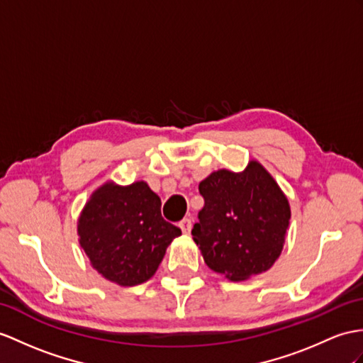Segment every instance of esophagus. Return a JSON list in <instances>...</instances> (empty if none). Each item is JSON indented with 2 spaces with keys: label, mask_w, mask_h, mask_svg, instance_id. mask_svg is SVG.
<instances>
[{
  "label": "esophagus",
  "mask_w": 363,
  "mask_h": 363,
  "mask_svg": "<svg viewBox=\"0 0 363 363\" xmlns=\"http://www.w3.org/2000/svg\"><path fill=\"white\" fill-rule=\"evenodd\" d=\"M179 226H180V229H182V233H183L184 235H188V234L191 233V229H192V220H191V218H183L182 222L179 223Z\"/></svg>",
  "instance_id": "1"
}]
</instances>
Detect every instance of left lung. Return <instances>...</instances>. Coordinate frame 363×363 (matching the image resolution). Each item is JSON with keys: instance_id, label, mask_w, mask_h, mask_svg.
Masks as SVG:
<instances>
[{"instance_id": "obj_1", "label": "left lung", "mask_w": 363, "mask_h": 363, "mask_svg": "<svg viewBox=\"0 0 363 363\" xmlns=\"http://www.w3.org/2000/svg\"><path fill=\"white\" fill-rule=\"evenodd\" d=\"M205 206L192 228L208 267L240 281L268 271L284 250L288 197L257 160L242 172L218 169L199 184Z\"/></svg>"}]
</instances>
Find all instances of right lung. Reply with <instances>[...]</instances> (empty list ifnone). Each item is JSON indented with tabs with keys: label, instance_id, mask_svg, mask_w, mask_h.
<instances>
[{
	"label": "right lung",
	"instance_id": "1",
	"mask_svg": "<svg viewBox=\"0 0 363 363\" xmlns=\"http://www.w3.org/2000/svg\"><path fill=\"white\" fill-rule=\"evenodd\" d=\"M162 200L143 180L96 188L77 222L78 242L92 268L118 286L147 281L180 228L162 217Z\"/></svg>",
	"mask_w": 363,
	"mask_h": 363
}]
</instances>
